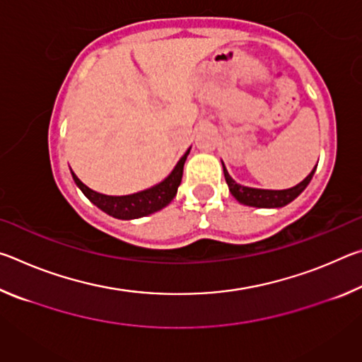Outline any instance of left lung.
I'll return each instance as SVG.
<instances>
[{
	"label": "left lung",
	"instance_id": "1",
	"mask_svg": "<svg viewBox=\"0 0 362 362\" xmlns=\"http://www.w3.org/2000/svg\"><path fill=\"white\" fill-rule=\"evenodd\" d=\"M315 170H316V166L305 180H302L298 185L292 187L289 189H259V188L243 187L231 179L225 166H223V175H225L226 183H228L231 194L235 196L241 204L252 206V207H283L286 204H289L291 201L296 199L297 196L303 192L306 185L310 183V180L313 179Z\"/></svg>",
	"mask_w": 362,
	"mask_h": 362
}]
</instances>
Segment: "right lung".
I'll list each match as a JSON object with an SVG mask.
<instances>
[{
    "label": "right lung",
    "instance_id": "1",
    "mask_svg": "<svg viewBox=\"0 0 362 362\" xmlns=\"http://www.w3.org/2000/svg\"><path fill=\"white\" fill-rule=\"evenodd\" d=\"M189 148L187 150L185 155L180 158V161L177 163L173 173L166 180L158 183L156 187L145 189V192L127 194V196H107L102 193H97L94 189H90L84 185V183L78 179V177L71 173L73 180H75L79 189L84 193L90 203L95 204L99 209L107 212L108 216L122 218V220H131L145 217L148 214L156 212L163 207H166L170 201L174 199L177 194V188H179L183 175V164L188 156Z\"/></svg>",
    "mask_w": 362,
    "mask_h": 362
}]
</instances>
